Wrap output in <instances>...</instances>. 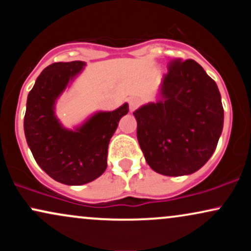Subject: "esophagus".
Returning <instances> with one entry per match:
<instances>
[{"mask_svg": "<svg viewBox=\"0 0 251 251\" xmlns=\"http://www.w3.org/2000/svg\"><path fill=\"white\" fill-rule=\"evenodd\" d=\"M138 105H139V101H138L137 99H129V100H128V108H129V112H133L134 109L138 107Z\"/></svg>", "mask_w": 251, "mask_h": 251, "instance_id": "obj_1", "label": "esophagus"}]
</instances>
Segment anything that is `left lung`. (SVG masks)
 <instances>
[{"mask_svg":"<svg viewBox=\"0 0 251 251\" xmlns=\"http://www.w3.org/2000/svg\"><path fill=\"white\" fill-rule=\"evenodd\" d=\"M160 99L133 112L150 168L164 176L194 174L210 159L223 128L217 85L195 60L174 59Z\"/></svg>","mask_w":251,"mask_h":251,"instance_id":"1","label":"left lung"}]
</instances>
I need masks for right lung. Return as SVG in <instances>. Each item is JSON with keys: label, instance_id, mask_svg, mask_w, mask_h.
Segmentation results:
<instances>
[{"label": "right lung", "instance_id": "obj_1", "mask_svg": "<svg viewBox=\"0 0 251 251\" xmlns=\"http://www.w3.org/2000/svg\"><path fill=\"white\" fill-rule=\"evenodd\" d=\"M85 62H55L37 76L28 94L25 134L36 163L50 177L67 185H82L100 177L107 168L112 135L128 105L99 112L75 131L63 128L54 116V102Z\"/></svg>", "mask_w": 251, "mask_h": 251}]
</instances>
